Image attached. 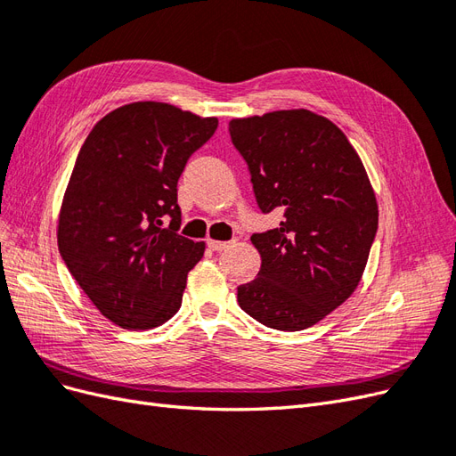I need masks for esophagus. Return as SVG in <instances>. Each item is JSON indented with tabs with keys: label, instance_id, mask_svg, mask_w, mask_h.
Masks as SVG:
<instances>
[{
	"label": "esophagus",
	"instance_id": "obj_1",
	"mask_svg": "<svg viewBox=\"0 0 456 456\" xmlns=\"http://www.w3.org/2000/svg\"><path fill=\"white\" fill-rule=\"evenodd\" d=\"M233 243L236 241H215V240H209V249L211 251H216V253H220V251H224V249H228V247H232Z\"/></svg>",
	"mask_w": 456,
	"mask_h": 456
}]
</instances>
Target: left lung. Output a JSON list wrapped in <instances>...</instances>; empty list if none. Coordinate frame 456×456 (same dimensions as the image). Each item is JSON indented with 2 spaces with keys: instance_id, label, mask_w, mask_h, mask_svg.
I'll return each instance as SVG.
<instances>
[{
  "instance_id": "8db88e82",
  "label": "left lung",
  "mask_w": 456,
  "mask_h": 456,
  "mask_svg": "<svg viewBox=\"0 0 456 456\" xmlns=\"http://www.w3.org/2000/svg\"><path fill=\"white\" fill-rule=\"evenodd\" d=\"M262 213L280 228L253 233L262 265L238 287L253 320L302 330L338 308L360 283L379 228L363 163L333 121L310 110H278L230 121Z\"/></svg>"
}]
</instances>
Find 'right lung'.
<instances>
[{"label": "right lung", "mask_w": 456, "mask_h": 456, "mask_svg": "<svg viewBox=\"0 0 456 456\" xmlns=\"http://www.w3.org/2000/svg\"><path fill=\"white\" fill-rule=\"evenodd\" d=\"M216 127V118L133 102L104 116L79 150L59 251L93 305L123 329L158 327L183 305L205 243L178 233L176 184Z\"/></svg>", "instance_id": "right-lung-1"}]
</instances>
